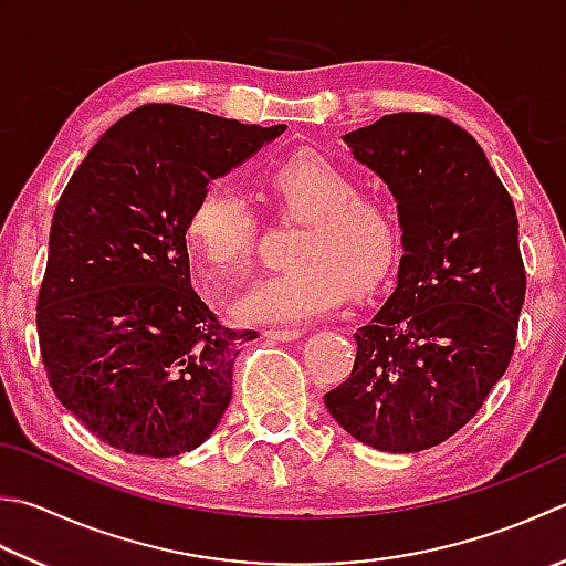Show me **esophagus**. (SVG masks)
I'll list each match as a JSON object with an SVG mask.
<instances>
[{
    "instance_id": "esophagus-1",
    "label": "esophagus",
    "mask_w": 566,
    "mask_h": 566,
    "mask_svg": "<svg viewBox=\"0 0 566 566\" xmlns=\"http://www.w3.org/2000/svg\"><path fill=\"white\" fill-rule=\"evenodd\" d=\"M264 336L274 338V340H296L298 336H302V331L298 328H268L264 331Z\"/></svg>"
}]
</instances>
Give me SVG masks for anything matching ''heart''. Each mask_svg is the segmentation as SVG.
Instances as JSON below:
<instances>
[{"mask_svg": "<svg viewBox=\"0 0 566 566\" xmlns=\"http://www.w3.org/2000/svg\"><path fill=\"white\" fill-rule=\"evenodd\" d=\"M284 216L306 220L294 268L264 276L232 304L242 324H296L336 308L350 286L365 294L390 276L402 250V228L390 201L360 193L340 164L316 151H296L264 174ZM258 213L230 181L201 188L186 218V240L208 276L245 270L258 242Z\"/></svg>", "mask_w": 566, "mask_h": 566, "instance_id": "heart-1", "label": "heart"}]
</instances>
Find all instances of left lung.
I'll return each instance as SVG.
<instances>
[{
  "mask_svg": "<svg viewBox=\"0 0 566 566\" xmlns=\"http://www.w3.org/2000/svg\"><path fill=\"white\" fill-rule=\"evenodd\" d=\"M343 139L390 186L405 254L324 400L363 444L424 451L467 427L511 365L527 284L515 206L481 144L441 115H385Z\"/></svg>",
  "mask_w": 566,
  "mask_h": 566,
  "instance_id": "1",
  "label": "left lung"
}]
</instances>
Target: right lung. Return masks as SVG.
Masks as SVG:
<instances>
[{
    "label": "right lung",
    "instance_id": "add662e5",
    "mask_svg": "<svg viewBox=\"0 0 566 566\" xmlns=\"http://www.w3.org/2000/svg\"><path fill=\"white\" fill-rule=\"evenodd\" d=\"M286 125L260 127L149 103L117 119L55 206L36 328L55 397L87 431L137 457L201 447L258 331L228 328L191 286L196 196Z\"/></svg>",
    "mask_w": 566,
    "mask_h": 566
}]
</instances>
